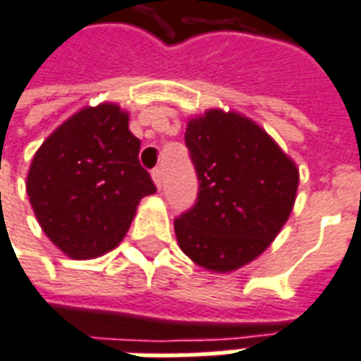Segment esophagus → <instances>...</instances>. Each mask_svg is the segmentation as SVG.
Wrapping results in <instances>:
<instances>
[{
  "label": "esophagus",
  "instance_id": "1",
  "mask_svg": "<svg viewBox=\"0 0 361 361\" xmlns=\"http://www.w3.org/2000/svg\"><path fill=\"white\" fill-rule=\"evenodd\" d=\"M152 181H154V185L158 189L162 188V170H160V168L152 170Z\"/></svg>",
  "mask_w": 361,
  "mask_h": 361
}]
</instances>
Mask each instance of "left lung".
<instances>
[{"instance_id": "8db88e82", "label": "left lung", "mask_w": 361, "mask_h": 361, "mask_svg": "<svg viewBox=\"0 0 361 361\" xmlns=\"http://www.w3.org/2000/svg\"><path fill=\"white\" fill-rule=\"evenodd\" d=\"M185 145L199 195L173 221L176 238L197 266L228 274L276 240L293 211L299 168L258 123L236 111L191 117Z\"/></svg>"}]
</instances>
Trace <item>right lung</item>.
Masks as SVG:
<instances>
[{
    "instance_id": "obj_1",
    "label": "right lung",
    "mask_w": 361,
    "mask_h": 361,
    "mask_svg": "<svg viewBox=\"0 0 361 361\" xmlns=\"http://www.w3.org/2000/svg\"><path fill=\"white\" fill-rule=\"evenodd\" d=\"M117 103L84 107L32 158L27 195L50 242L72 259L103 256L125 238L140 199L156 191Z\"/></svg>"
}]
</instances>
